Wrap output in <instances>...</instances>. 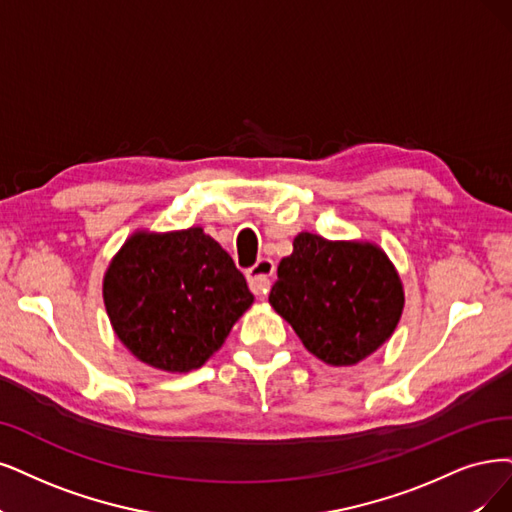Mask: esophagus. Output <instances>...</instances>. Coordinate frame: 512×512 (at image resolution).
<instances>
[{"label": "esophagus", "mask_w": 512, "mask_h": 512, "mask_svg": "<svg viewBox=\"0 0 512 512\" xmlns=\"http://www.w3.org/2000/svg\"><path fill=\"white\" fill-rule=\"evenodd\" d=\"M274 261L268 257H261L253 268H249L246 272V278H249V287L255 295L263 297L268 295V291L272 289V276H274Z\"/></svg>", "instance_id": "esophagus-1"}]
</instances>
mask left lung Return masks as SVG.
Returning a JSON list of instances; mask_svg holds the SVG:
<instances>
[{
  "instance_id": "obj_1",
  "label": "left lung",
  "mask_w": 512,
  "mask_h": 512,
  "mask_svg": "<svg viewBox=\"0 0 512 512\" xmlns=\"http://www.w3.org/2000/svg\"><path fill=\"white\" fill-rule=\"evenodd\" d=\"M270 306L320 361L350 367L392 337L405 308L399 272L373 242L301 232L278 263Z\"/></svg>"
}]
</instances>
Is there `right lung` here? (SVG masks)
I'll list each match as a JSON object with an SVG mask.
<instances>
[{
    "label": "right lung",
    "instance_id": "right-lung-1",
    "mask_svg": "<svg viewBox=\"0 0 512 512\" xmlns=\"http://www.w3.org/2000/svg\"><path fill=\"white\" fill-rule=\"evenodd\" d=\"M253 299L232 257L202 227L137 230L103 276L113 333L141 363L168 373L200 369Z\"/></svg>",
    "mask_w": 512,
    "mask_h": 512
}]
</instances>
